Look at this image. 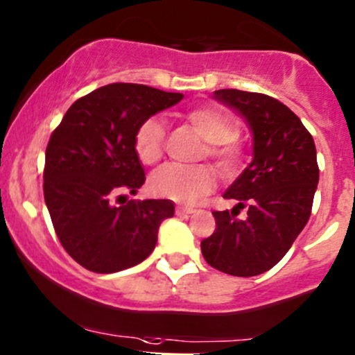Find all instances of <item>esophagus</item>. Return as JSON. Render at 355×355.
<instances>
[{"label":"esophagus","mask_w":355,"mask_h":355,"mask_svg":"<svg viewBox=\"0 0 355 355\" xmlns=\"http://www.w3.org/2000/svg\"><path fill=\"white\" fill-rule=\"evenodd\" d=\"M175 212H177L178 216H185V214H193L196 210H193L192 207H185V205H177Z\"/></svg>","instance_id":"1"}]
</instances>
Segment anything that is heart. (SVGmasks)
<instances>
[{
    "mask_svg": "<svg viewBox=\"0 0 355 355\" xmlns=\"http://www.w3.org/2000/svg\"><path fill=\"white\" fill-rule=\"evenodd\" d=\"M184 119L202 138L205 148L200 157H209L216 168L225 177H232L243 168L244 151L236 141L237 126L227 112L212 106H197L185 111ZM166 130L158 118H148L135 131V151L145 165H157L163 157ZM216 175L207 165H170L159 170L150 180L151 192L175 202H196L214 189Z\"/></svg>",
    "mask_w": 355,
    "mask_h": 355,
    "instance_id": "heart-1",
    "label": "heart"
}]
</instances>
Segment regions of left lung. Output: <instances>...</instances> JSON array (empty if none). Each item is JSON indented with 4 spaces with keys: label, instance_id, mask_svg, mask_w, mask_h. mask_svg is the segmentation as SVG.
<instances>
[{
    "label": "left lung",
    "instance_id": "obj_1",
    "mask_svg": "<svg viewBox=\"0 0 355 355\" xmlns=\"http://www.w3.org/2000/svg\"><path fill=\"white\" fill-rule=\"evenodd\" d=\"M214 97L248 123L252 162L224 193L237 205L212 212L216 231L200 248L210 266L246 278L271 270L309 222L318 185L317 150L298 116L275 97L237 89H220ZM244 207L247 217L237 220Z\"/></svg>",
    "mask_w": 355,
    "mask_h": 355
}]
</instances>
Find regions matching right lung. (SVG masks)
Returning <instances> with one entry per match:
<instances>
[{"instance_id":"add662e5","label":"right lung","mask_w":355,"mask_h":355,"mask_svg":"<svg viewBox=\"0 0 355 355\" xmlns=\"http://www.w3.org/2000/svg\"><path fill=\"white\" fill-rule=\"evenodd\" d=\"M184 94L143 84L116 83L77 99L55 128L45 151L44 197L58 241L73 261L94 272L136 266L155 249L171 200H130L145 170L135 151L141 121L180 103Z\"/></svg>"}]
</instances>
